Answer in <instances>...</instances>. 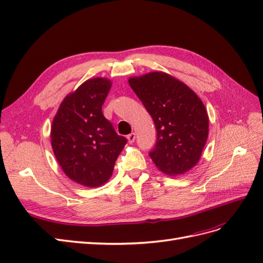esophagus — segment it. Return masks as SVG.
Listing matches in <instances>:
<instances>
[{
    "label": "esophagus",
    "instance_id": "34e87169",
    "mask_svg": "<svg viewBox=\"0 0 263 263\" xmlns=\"http://www.w3.org/2000/svg\"><path fill=\"white\" fill-rule=\"evenodd\" d=\"M127 139H128V142H129V144H133V142L135 141V139H136V134H135V133L129 134L128 136H127Z\"/></svg>",
    "mask_w": 263,
    "mask_h": 263
}]
</instances>
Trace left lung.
Returning <instances> with one entry per match:
<instances>
[{
    "mask_svg": "<svg viewBox=\"0 0 263 263\" xmlns=\"http://www.w3.org/2000/svg\"><path fill=\"white\" fill-rule=\"evenodd\" d=\"M129 85L153 117L157 141L149 156L165 174H183L196 165L209 136V115L193 90L157 71L129 78Z\"/></svg>",
    "mask_w": 263,
    "mask_h": 263,
    "instance_id": "obj_1",
    "label": "left lung"
}]
</instances>
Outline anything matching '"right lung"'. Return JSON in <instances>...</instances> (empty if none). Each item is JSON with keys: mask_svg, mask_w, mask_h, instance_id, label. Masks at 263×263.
Listing matches in <instances>:
<instances>
[{"mask_svg": "<svg viewBox=\"0 0 263 263\" xmlns=\"http://www.w3.org/2000/svg\"><path fill=\"white\" fill-rule=\"evenodd\" d=\"M112 86L105 78L86 80L60 104L51 126V146L62 171L79 184L97 187L110 178L127 139L102 113Z\"/></svg>", "mask_w": 263, "mask_h": 263, "instance_id": "add662e5", "label": "right lung"}]
</instances>
